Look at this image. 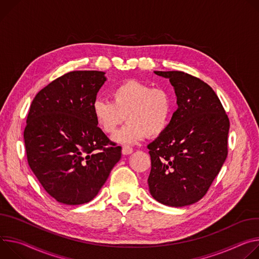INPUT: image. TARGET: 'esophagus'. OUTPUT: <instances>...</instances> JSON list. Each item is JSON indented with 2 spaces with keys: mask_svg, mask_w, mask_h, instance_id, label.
I'll return each instance as SVG.
<instances>
[{
  "mask_svg": "<svg viewBox=\"0 0 259 259\" xmlns=\"http://www.w3.org/2000/svg\"><path fill=\"white\" fill-rule=\"evenodd\" d=\"M133 152V148L130 147L128 145H123L122 146V153L124 155H127V154H131Z\"/></svg>",
  "mask_w": 259,
  "mask_h": 259,
  "instance_id": "obj_1",
  "label": "esophagus"
}]
</instances>
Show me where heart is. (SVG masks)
<instances>
[{
  "label": "heart",
  "mask_w": 259,
  "mask_h": 259,
  "mask_svg": "<svg viewBox=\"0 0 259 259\" xmlns=\"http://www.w3.org/2000/svg\"><path fill=\"white\" fill-rule=\"evenodd\" d=\"M111 101L97 100L93 114L105 134L112 135L127 118L128 122L114 139L135 143L146 135H161L167 127L174 110V99L163 88H152L137 80L124 81L111 90Z\"/></svg>",
  "instance_id": "1"
}]
</instances>
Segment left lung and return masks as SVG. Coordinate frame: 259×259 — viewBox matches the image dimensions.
Here are the masks:
<instances>
[{"label": "left lung", "instance_id": "left-lung-1", "mask_svg": "<svg viewBox=\"0 0 259 259\" xmlns=\"http://www.w3.org/2000/svg\"><path fill=\"white\" fill-rule=\"evenodd\" d=\"M154 73L169 79L178 109L166 130L147 146L149 190L165 206L184 207L207 193L226 159L229 119L203 80L180 71Z\"/></svg>", "mask_w": 259, "mask_h": 259}]
</instances>
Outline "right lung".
<instances>
[{
  "label": "right lung",
  "instance_id": "add662e5",
  "mask_svg": "<svg viewBox=\"0 0 259 259\" xmlns=\"http://www.w3.org/2000/svg\"><path fill=\"white\" fill-rule=\"evenodd\" d=\"M105 81L101 71L69 72L32 102L23 132L27 162L59 203L91 202L121 157V147L109 140L93 114Z\"/></svg>",
  "mask_w": 259,
  "mask_h": 259
}]
</instances>
